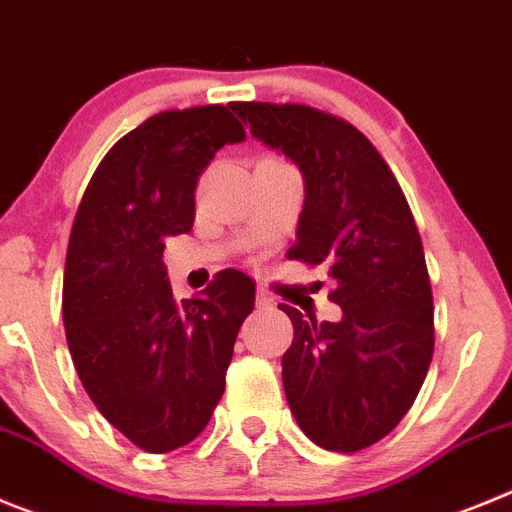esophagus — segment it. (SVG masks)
Instances as JSON below:
<instances>
[{
  "label": "esophagus",
  "instance_id": "34e87169",
  "mask_svg": "<svg viewBox=\"0 0 512 512\" xmlns=\"http://www.w3.org/2000/svg\"><path fill=\"white\" fill-rule=\"evenodd\" d=\"M255 303L260 308H267V306H273V296H270V293H267V290H262V288H257V296H255Z\"/></svg>",
  "mask_w": 512,
  "mask_h": 512
}]
</instances>
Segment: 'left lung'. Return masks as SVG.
Segmentation results:
<instances>
[{
	"mask_svg": "<svg viewBox=\"0 0 512 512\" xmlns=\"http://www.w3.org/2000/svg\"><path fill=\"white\" fill-rule=\"evenodd\" d=\"M252 137L298 165L306 186L290 260L324 265L339 321H293L283 354L290 411L313 444L359 451L411 411L434 357V296L393 170L357 127L306 104L232 101Z\"/></svg>",
	"mask_w": 512,
	"mask_h": 512,
	"instance_id": "1",
	"label": "left lung"
}]
</instances>
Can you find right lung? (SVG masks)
Wrapping results in <instances>:
<instances>
[{"label": "right lung", "instance_id": "right-lung-1", "mask_svg": "<svg viewBox=\"0 0 512 512\" xmlns=\"http://www.w3.org/2000/svg\"><path fill=\"white\" fill-rule=\"evenodd\" d=\"M245 140L229 107L168 109L114 142L73 219L63 324L81 385L150 454L191 444L224 395L255 283L239 270L178 301L165 239L188 234L196 183L216 150Z\"/></svg>", "mask_w": 512, "mask_h": 512}]
</instances>
